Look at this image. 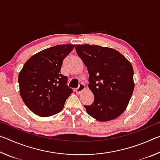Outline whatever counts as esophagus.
Returning a JSON list of instances; mask_svg holds the SVG:
<instances>
[{
  "label": "esophagus",
  "instance_id": "esophagus-1",
  "mask_svg": "<svg viewBox=\"0 0 160 160\" xmlns=\"http://www.w3.org/2000/svg\"><path fill=\"white\" fill-rule=\"evenodd\" d=\"M85 90V85L82 83H80L79 85V87L76 89V93L77 94H80L82 91Z\"/></svg>",
  "mask_w": 160,
  "mask_h": 160
}]
</instances>
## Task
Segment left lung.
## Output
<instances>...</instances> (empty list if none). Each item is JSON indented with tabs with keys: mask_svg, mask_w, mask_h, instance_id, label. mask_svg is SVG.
I'll return each instance as SVG.
<instances>
[{
	"mask_svg": "<svg viewBox=\"0 0 160 160\" xmlns=\"http://www.w3.org/2000/svg\"><path fill=\"white\" fill-rule=\"evenodd\" d=\"M89 73V89L94 102L86 112L97 121L113 120L128 106L135 83L133 68L128 59L114 48L98 45L75 46Z\"/></svg>",
	"mask_w": 160,
	"mask_h": 160,
	"instance_id": "1",
	"label": "left lung"
}]
</instances>
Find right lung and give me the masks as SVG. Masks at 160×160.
<instances>
[{
  "instance_id": "obj_1",
  "label": "right lung",
  "mask_w": 160,
  "mask_h": 160,
  "mask_svg": "<svg viewBox=\"0 0 160 160\" xmlns=\"http://www.w3.org/2000/svg\"><path fill=\"white\" fill-rule=\"evenodd\" d=\"M75 45H56L37 53L24 64L18 75L20 94L29 109L41 117L63 109L72 91L61 73L63 59Z\"/></svg>"
}]
</instances>
